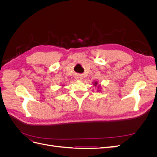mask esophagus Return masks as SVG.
<instances>
[{
  "instance_id": "1",
  "label": "esophagus",
  "mask_w": 157,
  "mask_h": 157,
  "mask_svg": "<svg viewBox=\"0 0 157 157\" xmlns=\"http://www.w3.org/2000/svg\"><path fill=\"white\" fill-rule=\"evenodd\" d=\"M75 78L77 79V80H81V79H82V77H81V75H75Z\"/></svg>"
}]
</instances>
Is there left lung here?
I'll return each instance as SVG.
<instances>
[{
    "label": "left lung",
    "mask_w": 157,
    "mask_h": 157,
    "mask_svg": "<svg viewBox=\"0 0 157 157\" xmlns=\"http://www.w3.org/2000/svg\"><path fill=\"white\" fill-rule=\"evenodd\" d=\"M97 84H98V82H95V83H94V85H95V86H96V85H97Z\"/></svg>",
    "instance_id": "8db88e82"
}]
</instances>
